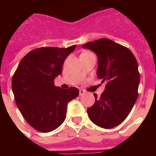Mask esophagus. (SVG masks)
Returning <instances> with one entry per match:
<instances>
[{
	"instance_id": "obj_1",
	"label": "esophagus",
	"mask_w": 156,
	"mask_h": 156,
	"mask_svg": "<svg viewBox=\"0 0 156 156\" xmlns=\"http://www.w3.org/2000/svg\"><path fill=\"white\" fill-rule=\"evenodd\" d=\"M85 93H86V92H85V90H82V89H81V90H80V96L85 94Z\"/></svg>"
}]
</instances>
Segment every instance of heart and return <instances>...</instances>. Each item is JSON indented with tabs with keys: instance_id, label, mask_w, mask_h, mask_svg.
Masks as SVG:
<instances>
[{
	"instance_id": "heart-1",
	"label": "heart",
	"mask_w": 156,
	"mask_h": 156,
	"mask_svg": "<svg viewBox=\"0 0 156 156\" xmlns=\"http://www.w3.org/2000/svg\"><path fill=\"white\" fill-rule=\"evenodd\" d=\"M88 54H91L90 52H88V51H85L83 53H82V55H88Z\"/></svg>"
}]
</instances>
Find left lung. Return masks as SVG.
I'll return each instance as SVG.
<instances>
[{
    "label": "left lung",
    "instance_id": "1",
    "mask_svg": "<svg viewBox=\"0 0 156 156\" xmlns=\"http://www.w3.org/2000/svg\"><path fill=\"white\" fill-rule=\"evenodd\" d=\"M96 53L98 60L97 76L106 82L105 90L87 108L90 120L100 127L110 129L128 116L138 96L140 73L131 51L107 38L83 45Z\"/></svg>",
    "mask_w": 156,
    "mask_h": 156
}]
</instances>
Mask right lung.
Wrapping results in <instances>:
<instances>
[{
  "mask_svg": "<svg viewBox=\"0 0 156 156\" xmlns=\"http://www.w3.org/2000/svg\"><path fill=\"white\" fill-rule=\"evenodd\" d=\"M76 45L66 48L43 47L25 55L12 80L15 101L24 119L42 133L51 132L64 122L67 105L79 95L76 87L55 86L62 73L66 57Z\"/></svg>",
  "mask_w": 156,
  "mask_h": 156,
  "instance_id": "right-lung-1",
  "label": "right lung"
}]
</instances>
